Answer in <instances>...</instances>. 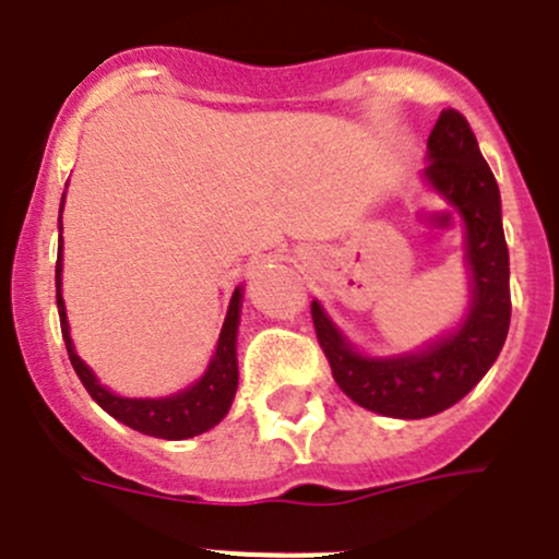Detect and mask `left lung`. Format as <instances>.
Instances as JSON below:
<instances>
[{"instance_id": "obj_1", "label": "left lung", "mask_w": 559, "mask_h": 559, "mask_svg": "<svg viewBox=\"0 0 559 559\" xmlns=\"http://www.w3.org/2000/svg\"><path fill=\"white\" fill-rule=\"evenodd\" d=\"M426 160L420 180L462 218L469 278L462 319L417 349L368 355L352 344L322 302H311L317 338L338 388L362 409L399 420L431 417L462 401L495 366L511 324L500 188L462 114L453 108L440 114L426 144Z\"/></svg>"}]
</instances>
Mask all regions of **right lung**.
Here are the masks:
<instances>
[{
	"mask_svg": "<svg viewBox=\"0 0 559 559\" xmlns=\"http://www.w3.org/2000/svg\"><path fill=\"white\" fill-rule=\"evenodd\" d=\"M68 188V186H64ZM62 204H59V248H57V308H59V324H62V338L68 346L70 362H73L75 373H79L81 384L86 393L114 417L119 424L130 426L133 431H142L147 437H158V440H188L210 431L218 426L231 409V401L237 393V330H240V313H242V295L246 286H237L231 295L229 311H226L224 328H221L218 344H215L213 357L207 362V371L188 388L177 390V393L158 395V399H130V395H119L108 390L106 384L97 379V373L86 366L75 352L73 338H70L68 311H64L62 300Z\"/></svg>",
	"mask_w": 559,
	"mask_h": 559,
	"instance_id": "right-lung-1",
	"label": "right lung"
}]
</instances>
